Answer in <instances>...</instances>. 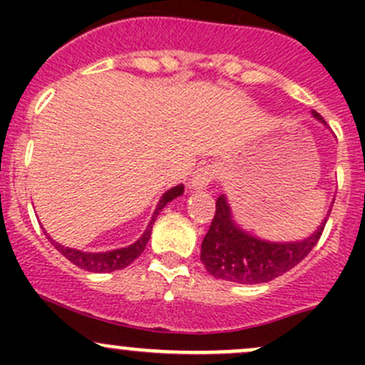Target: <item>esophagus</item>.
I'll return each mask as SVG.
<instances>
[{"mask_svg":"<svg viewBox=\"0 0 365 365\" xmlns=\"http://www.w3.org/2000/svg\"><path fill=\"white\" fill-rule=\"evenodd\" d=\"M213 178H215V168H213V165H201V168H197L196 171L192 173L190 189L205 190L206 187L212 183Z\"/></svg>","mask_w":365,"mask_h":365,"instance_id":"1","label":"esophagus"}]
</instances>
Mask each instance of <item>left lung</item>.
<instances>
[{
	"mask_svg": "<svg viewBox=\"0 0 365 365\" xmlns=\"http://www.w3.org/2000/svg\"><path fill=\"white\" fill-rule=\"evenodd\" d=\"M312 116L325 123L316 111H312ZM215 206L212 226L201 244V261L210 275L238 284L274 281L275 277L295 268L318 244L332 210L330 205L329 213L318 230L304 240L268 242L247 233L235 222L231 206L224 194L217 197Z\"/></svg>",
	"mask_w": 365,
	"mask_h": 365,
	"instance_id": "left-lung-1",
	"label": "left lung"
}]
</instances>
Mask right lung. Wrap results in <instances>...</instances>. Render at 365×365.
<instances>
[{
	"label": "right lung",
	"instance_id": "right-lung-1",
	"mask_svg": "<svg viewBox=\"0 0 365 365\" xmlns=\"http://www.w3.org/2000/svg\"><path fill=\"white\" fill-rule=\"evenodd\" d=\"M182 194H183L182 183L176 187H173V189H169L168 192H164V196L160 197L159 205H157L155 212H153L152 220H150V224L146 226L145 233H143L141 237L134 242V244L128 245V247L114 249V251H106V252H84V251H77V249H72V247H65V245L54 242L53 238L46 233V231H43V233H46V237L49 238L51 244L54 245V249H56V251H60L68 261H72L76 267L83 268V270L95 272V274H101V272L121 270V268L128 267V264H130L132 261L139 256V254L145 251L146 244H148V240H150V235H152V226H153V222H155L157 215L162 212V208H164L168 203H171L173 200H176L178 196H182Z\"/></svg>",
	"mask_w": 365,
	"mask_h": 365
}]
</instances>
